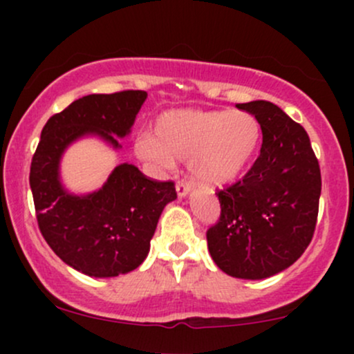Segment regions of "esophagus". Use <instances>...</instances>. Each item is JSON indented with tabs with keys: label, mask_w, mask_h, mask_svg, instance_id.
I'll use <instances>...</instances> for the list:
<instances>
[{
	"label": "esophagus",
	"mask_w": 354,
	"mask_h": 354,
	"mask_svg": "<svg viewBox=\"0 0 354 354\" xmlns=\"http://www.w3.org/2000/svg\"><path fill=\"white\" fill-rule=\"evenodd\" d=\"M191 188H193V185H191L189 181H185V180L180 181V183H178V185H176V193H178V196H180V198L188 196Z\"/></svg>",
	"instance_id": "34e87169"
}]
</instances>
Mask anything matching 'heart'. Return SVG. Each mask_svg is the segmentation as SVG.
Instances as JSON below:
<instances>
[{"mask_svg":"<svg viewBox=\"0 0 354 354\" xmlns=\"http://www.w3.org/2000/svg\"><path fill=\"white\" fill-rule=\"evenodd\" d=\"M261 143V124L248 111L169 109L154 121L153 133L135 141L138 158L158 168L189 160L193 176L203 185L225 186L241 178Z\"/></svg>","mask_w":354,"mask_h":354,"instance_id":"heart-1","label":"heart"}]
</instances>
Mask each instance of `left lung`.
<instances>
[{"label": "left lung", "mask_w": 354, "mask_h": 354, "mask_svg": "<svg viewBox=\"0 0 354 354\" xmlns=\"http://www.w3.org/2000/svg\"><path fill=\"white\" fill-rule=\"evenodd\" d=\"M236 108L261 124V151L243 180L216 193L221 214L206 239L219 270L263 279L290 268L311 243L321 173L308 133L281 108L263 100Z\"/></svg>", "instance_id": "1"}]
</instances>
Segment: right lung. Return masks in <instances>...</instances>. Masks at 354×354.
Here are the masks:
<instances>
[{"label":"right lung","mask_w":354,"mask_h":354,"mask_svg":"<svg viewBox=\"0 0 354 354\" xmlns=\"http://www.w3.org/2000/svg\"><path fill=\"white\" fill-rule=\"evenodd\" d=\"M148 98L146 91L88 95L44 124L31 161L30 186L43 238L80 273L113 278L136 270L149 253L158 219L176 200L173 181L146 178L135 165H118L100 189L70 193L61 183L63 153L84 136L120 149Z\"/></svg>","instance_id":"obj_1"}]
</instances>
